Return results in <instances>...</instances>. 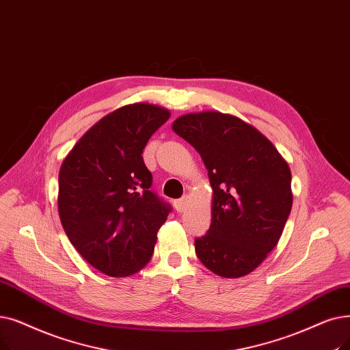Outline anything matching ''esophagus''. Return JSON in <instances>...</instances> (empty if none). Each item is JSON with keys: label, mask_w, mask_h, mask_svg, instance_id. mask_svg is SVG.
<instances>
[{"label": "esophagus", "mask_w": 350, "mask_h": 350, "mask_svg": "<svg viewBox=\"0 0 350 350\" xmlns=\"http://www.w3.org/2000/svg\"><path fill=\"white\" fill-rule=\"evenodd\" d=\"M187 206H189V197H186V196L174 202V207L178 213H183L187 208Z\"/></svg>", "instance_id": "1"}]
</instances>
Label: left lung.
I'll return each mask as SVG.
<instances>
[{
    "label": "left lung",
    "mask_w": 350,
    "mask_h": 350,
    "mask_svg": "<svg viewBox=\"0 0 350 350\" xmlns=\"http://www.w3.org/2000/svg\"><path fill=\"white\" fill-rule=\"evenodd\" d=\"M173 130L200 154L213 189L211 224L194 240L197 257L217 276L249 275L276 247L291 215V169L259 130L230 114H186Z\"/></svg>",
    "instance_id": "obj_1"
}]
</instances>
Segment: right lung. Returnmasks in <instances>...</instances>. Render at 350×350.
<instances>
[{
	"instance_id": "1",
	"label": "right lung",
	"mask_w": 350,
	"mask_h": 350,
	"mask_svg": "<svg viewBox=\"0 0 350 350\" xmlns=\"http://www.w3.org/2000/svg\"><path fill=\"white\" fill-rule=\"evenodd\" d=\"M170 117L153 104L124 105L72 147L58 176V215L84 259L113 278L142 270L172 206L150 190L143 150Z\"/></svg>"
}]
</instances>
